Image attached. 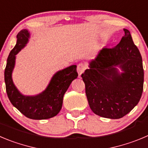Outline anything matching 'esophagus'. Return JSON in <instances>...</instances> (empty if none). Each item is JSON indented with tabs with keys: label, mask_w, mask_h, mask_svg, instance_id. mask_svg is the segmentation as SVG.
<instances>
[{
	"label": "esophagus",
	"mask_w": 148,
	"mask_h": 148,
	"mask_svg": "<svg viewBox=\"0 0 148 148\" xmlns=\"http://www.w3.org/2000/svg\"><path fill=\"white\" fill-rule=\"evenodd\" d=\"M86 66L85 64L84 63H80L78 64V66H77V72H78V75H81L82 73L84 72V70H86Z\"/></svg>",
	"instance_id": "esophagus-1"
}]
</instances>
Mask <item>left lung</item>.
Instances as JSON below:
<instances>
[{"instance_id": "left-lung-1", "label": "left lung", "mask_w": 148, "mask_h": 148, "mask_svg": "<svg viewBox=\"0 0 148 148\" xmlns=\"http://www.w3.org/2000/svg\"><path fill=\"white\" fill-rule=\"evenodd\" d=\"M114 47H104L81 75L90 108L95 114L120 119L139 103L144 70L140 52L128 29Z\"/></svg>"}]
</instances>
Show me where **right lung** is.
<instances>
[{"label": "right lung", "instance_id": "obj_1", "mask_svg": "<svg viewBox=\"0 0 148 148\" xmlns=\"http://www.w3.org/2000/svg\"><path fill=\"white\" fill-rule=\"evenodd\" d=\"M17 43L11 51L4 72V80L8 97L12 104L28 118L45 120L57 115L63 103V97L72 81L78 77L76 65L73 64L59 70L53 75L46 89L36 95L22 94L12 80V72L16 62V55L26 46L30 32L23 29L17 36Z\"/></svg>", "mask_w": 148, "mask_h": 148}]
</instances>
